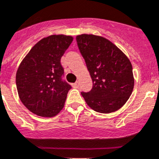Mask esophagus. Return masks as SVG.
<instances>
[{"mask_svg": "<svg viewBox=\"0 0 159 159\" xmlns=\"http://www.w3.org/2000/svg\"><path fill=\"white\" fill-rule=\"evenodd\" d=\"M79 84H80V82L79 81H76V82L73 84V87L74 88H78L79 87Z\"/></svg>", "mask_w": 159, "mask_h": 159, "instance_id": "34e87169", "label": "esophagus"}]
</instances>
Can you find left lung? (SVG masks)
Masks as SVG:
<instances>
[{
	"label": "left lung",
	"mask_w": 159,
	"mask_h": 159,
	"mask_svg": "<svg viewBox=\"0 0 159 159\" xmlns=\"http://www.w3.org/2000/svg\"><path fill=\"white\" fill-rule=\"evenodd\" d=\"M76 40L93 84L91 91L81 93L86 103L102 114L119 110L134 88L130 60L115 44L101 35L81 34Z\"/></svg>",
	"instance_id": "1"
}]
</instances>
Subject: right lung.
Listing matches in <instances>:
<instances>
[{"mask_svg":"<svg viewBox=\"0 0 159 159\" xmlns=\"http://www.w3.org/2000/svg\"><path fill=\"white\" fill-rule=\"evenodd\" d=\"M73 36L52 35L38 41L19 64L16 86L22 103L41 117H53L62 110L70 85L61 80V57Z\"/></svg>","mask_w":159,"mask_h":159,"instance_id":"add662e5","label":"right lung"}]
</instances>
